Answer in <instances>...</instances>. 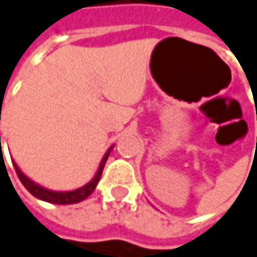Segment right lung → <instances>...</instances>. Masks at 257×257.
Returning <instances> with one entry per match:
<instances>
[{"instance_id":"right-lung-1","label":"right lung","mask_w":257,"mask_h":257,"mask_svg":"<svg viewBox=\"0 0 257 257\" xmlns=\"http://www.w3.org/2000/svg\"><path fill=\"white\" fill-rule=\"evenodd\" d=\"M0 146H1V138H0ZM113 146L105 152L99 167H98V171L96 174L93 176V179L90 180L87 184L78 187V189H74V190H65V192H61V190H50V189H46L43 186H40L38 183L32 181L29 177H26L25 174L22 173V170L18 167L16 162H13L15 165V170H16V174L19 180L22 181V184L26 187V190L34 195L35 198L41 199V201H46V202H52V204H59V205H67V204H77V202H81L83 199H86L96 187L98 181L101 179V174H102V170H104V165L108 159V155L111 152Z\"/></svg>"}]
</instances>
